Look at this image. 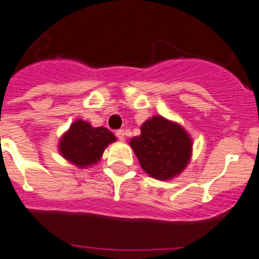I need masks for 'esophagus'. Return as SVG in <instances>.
Masks as SVG:
<instances>
[{
  "label": "esophagus",
  "instance_id": "1",
  "mask_svg": "<svg viewBox=\"0 0 259 259\" xmlns=\"http://www.w3.org/2000/svg\"><path fill=\"white\" fill-rule=\"evenodd\" d=\"M116 137H117V138H118L119 141H123V140H125V132H123L122 129L117 130V132H116Z\"/></svg>",
  "mask_w": 259,
  "mask_h": 259
}]
</instances>
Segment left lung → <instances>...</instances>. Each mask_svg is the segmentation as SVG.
Wrapping results in <instances>:
<instances>
[{
  "label": "left lung",
  "mask_w": 259,
  "mask_h": 259,
  "mask_svg": "<svg viewBox=\"0 0 259 259\" xmlns=\"http://www.w3.org/2000/svg\"><path fill=\"white\" fill-rule=\"evenodd\" d=\"M130 146L146 174L167 180L184 170L191 158L192 142L182 126L154 116L141 126V136L132 138Z\"/></svg>",
  "instance_id": "left-lung-1"
}]
</instances>
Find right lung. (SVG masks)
Listing matches in <instances>:
<instances>
[{"label":"right lung","mask_w":259,"mask_h":259,"mask_svg":"<svg viewBox=\"0 0 259 259\" xmlns=\"http://www.w3.org/2000/svg\"><path fill=\"white\" fill-rule=\"evenodd\" d=\"M114 141V134L106 127H92L85 121L77 119L63 136L59 151L76 166L85 167L100 160L105 147Z\"/></svg>","instance_id":"add662e5"}]
</instances>
